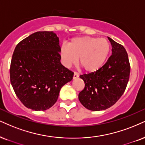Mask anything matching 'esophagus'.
<instances>
[{
  "label": "esophagus",
  "instance_id": "esophagus-1",
  "mask_svg": "<svg viewBox=\"0 0 145 145\" xmlns=\"http://www.w3.org/2000/svg\"><path fill=\"white\" fill-rule=\"evenodd\" d=\"M78 77V74L77 72H74V75H73V78L74 79H76V78H77Z\"/></svg>",
  "mask_w": 145,
  "mask_h": 145
}]
</instances>
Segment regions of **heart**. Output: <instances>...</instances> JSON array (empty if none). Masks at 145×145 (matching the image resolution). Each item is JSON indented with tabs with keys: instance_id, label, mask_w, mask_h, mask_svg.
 <instances>
[{
	"instance_id": "b5f03b06",
	"label": "heart",
	"mask_w": 145,
	"mask_h": 145,
	"mask_svg": "<svg viewBox=\"0 0 145 145\" xmlns=\"http://www.w3.org/2000/svg\"><path fill=\"white\" fill-rule=\"evenodd\" d=\"M110 42L105 38L81 37L73 38L69 45L60 48V54L66 67L79 64L86 72H92L103 67L110 52Z\"/></svg>"
}]
</instances>
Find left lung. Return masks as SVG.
I'll return each mask as SVG.
<instances>
[{
  "mask_svg": "<svg viewBox=\"0 0 145 145\" xmlns=\"http://www.w3.org/2000/svg\"><path fill=\"white\" fill-rule=\"evenodd\" d=\"M112 54L99 70L80 75L85 88L78 99L85 108L92 111L105 110L115 104L126 90L130 78V65L124 46L108 37Z\"/></svg>",
  "mask_w": 145,
  "mask_h": 145,
  "instance_id": "obj_1",
  "label": "left lung"
}]
</instances>
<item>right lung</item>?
<instances>
[{
	"label": "right lung",
	"mask_w": 145,
	"mask_h": 145,
	"mask_svg": "<svg viewBox=\"0 0 145 145\" xmlns=\"http://www.w3.org/2000/svg\"><path fill=\"white\" fill-rule=\"evenodd\" d=\"M59 38L53 31H37L16 46L10 80L16 95L27 108L44 111L56 102L60 89L74 73L60 63Z\"/></svg>",
	"instance_id": "obj_1"
}]
</instances>
